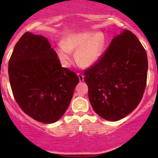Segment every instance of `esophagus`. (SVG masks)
<instances>
[{
	"instance_id": "34e87169",
	"label": "esophagus",
	"mask_w": 158,
	"mask_h": 158,
	"mask_svg": "<svg viewBox=\"0 0 158 158\" xmlns=\"http://www.w3.org/2000/svg\"><path fill=\"white\" fill-rule=\"evenodd\" d=\"M77 76H78V77H79V81H80V82L83 81H84V75L81 74V73H77Z\"/></svg>"
}]
</instances>
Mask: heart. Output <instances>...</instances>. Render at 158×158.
<instances>
[{
    "instance_id": "b5f03b06",
    "label": "heart",
    "mask_w": 158,
    "mask_h": 158,
    "mask_svg": "<svg viewBox=\"0 0 158 158\" xmlns=\"http://www.w3.org/2000/svg\"><path fill=\"white\" fill-rule=\"evenodd\" d=\"M62 43L57 45L56 53L64 65H70L72 51H76L77 62L82 67H90L101 58L105 48L106 38L102 32H81L66 36Z\"/></svg>"
}]
</instances>
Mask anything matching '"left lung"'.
Masks as SVG:
<instances>
[{
	"label": "left lung",
	"mask_w": 158,
	"mask_h": 158,
	"mask_svg": "<svg viewBox=\"0 0 158 158\" xmlns=\"http://www.w3.org/2000/svg\"><path fill=\"white\" fill-rule=\"evenodd\" d=\"M147 54L135 35L123 30L95 65L85 70L93 110L106 120L118 121L140 103L146 85Z\"/></svg>",
	"instance_id": "obj_1"
}]
</instances>
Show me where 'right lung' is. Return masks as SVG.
<instances>
[{"label":"right lung","mask_w":158,"mask_h":158,"mask_svg":"<svg viewBox=\"0 0 158 158\" xmlns=\"http://www.w3.org/2000/svg\"><path fill=\"white\" fill-rule=\"evenodd\" d=\"M8 76L19 107L43 123L58 121L69 105L79 78L62 67L47 38L26 32L14 47Z\"/></svg>","instance_id":"add662e5"}]
</instances>
